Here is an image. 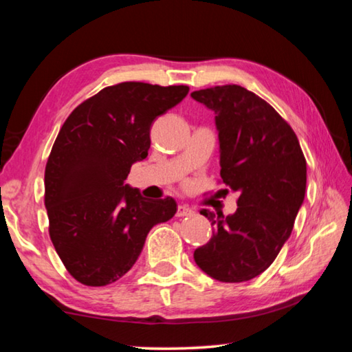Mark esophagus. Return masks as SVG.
I'll list each match as a JSON object with an SVG mask.
<instances>
[{"label": "esophagus", "mask_w": 352, "mask_h": 352, "mask_svg": "<svg viewBox=\"0 0 352 352\" xmlns=\"http://www.w3.org/2000/svg\"><path fill=\"white\" fill-rule=\"evenodd\" d=\"M192 212H194V211L190 210L189 206H186V205H178L175 216H177V217H186V216H190V214H192Z\"/></svg>", "instance_id": "34e87169"}]
</instances>
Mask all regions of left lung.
Here are the masks:
<instances>
[{"mask_svg":"<svg viewBox=\"0 0 352 352\" xmlns=\"http://www.w3.org/2000/svg\"><path fill=\"white\" fill-rule=\"evenodd\" d=\"M190 96L216 113L220 183L239 192L231 216L200 211L214 228L194 261L217 281H248L269 269L294 230L306 192V158L287 121L247 88L219 85Z\"/></svg>","mask_w":352,"mask_h":352,"instance_id":"left-lung-1","label":"left lung"}]
</instances>
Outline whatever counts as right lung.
Segmentation results:
<instances>
[{"label":"right lung","instance_id":"right-lung-1","mask_svg":"<svg viewBox=\"0 0 352 352\" xmlns=\"http://www.w3.org/2000/svg\"><path fill=\"white\" fill-rule=\"evenodd\" d=\"M188 91L121 82L83 100L63 122L45 168V206L52 245L76 281L115 283L133 267L152 226L174 217V199L147 200L124 180L147 157L155 119Z\"/></svg>","mask_w":352,"mask_h":352}]
</instances>
